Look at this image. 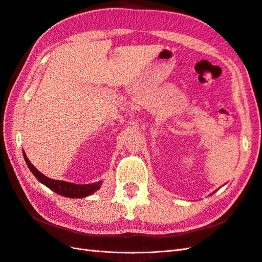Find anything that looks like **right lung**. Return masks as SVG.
Listing matches in <instances>:
<instances>
[{
    "instance_id": "obj_1",
    "label": "right lung",
    "mask_w": 262,
    "mask_h": 262,
    "mask_svg": "<svg viewBox=\"0 0 262 262\" xmlns=\"http://www.w3.org/2000/svg\"><path fill=\"white\" fill-rule=\"evenodd\" d=\"M24 159L26 164H28L30 170L33 172L38 182H41L44 184L46 187H49L50 189L53 191H55L56 193H59V195L69 197V198H83L89 195H92L93 192H95L97 189H99L100 183H95V184H87V185H76L73 183H67L63 182V180H55V179H51L49 177L44 176L42 172H39L34 166L31 164L30 160L26 157L25 152L23 154Z\"/></svg>"
}]
</instances>
